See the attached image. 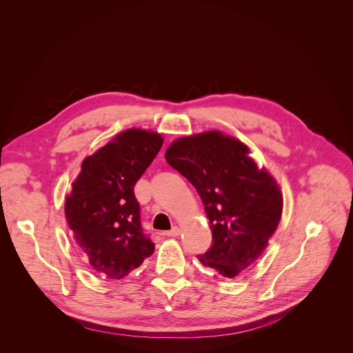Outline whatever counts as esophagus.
<instances>
[{
    "label": "esophagus",
    "mask_w": 353,
    "mask_h": 353,
    "mask_svg": "<svg viewBox=\"0 0 353 353\" xmlns=\"http://www.w3.org/2000/svg\"><path fill=\"white\" fill-rule=\"evenodd\" d=\"M165 237H177L179 234H180V228L179 227H173L172 230H169V231H163L162 232Z\"/></svg>",
    "instance_id": "esophagus-1"
}]
</instances>
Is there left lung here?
Returning <instances> with one entry per match:
<instances>
[{"label": "left lung", "instance_id": "left-lung-1", "mask_svg": "<svg viewBox=\"0 0 353 353\" xmlns=\"http://www.w3.org/2000/svg\"><path fill=\"white\" fill-rule=\"evenodd\" d=\"M248 154L245 144L220 132L179 139L165 154L195 187L209 219L212 245L198 259L227 279L262 256L283 212L279 185Z\"/></svg>", "mask_w": 353, "mask_h": 353}]
</instances>
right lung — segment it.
Wrapping results in <instances>:
<instances>
[{"label": "right lung", "mask_w": 353, "mask_h": 353, "mask_svg": "<svg viewBox=\"0 0 353 353\" xmlns=\"http://www.w3.org/2000/svg\"><path fill=\"white\" fill-rule=\"evenodd\" d=\"M162 144L158 133L129 129L87 157L72 184L66 221L91 269L102 277L123 279L154 254L134 185Z\"/></svg>", "instance_id": "obj_1"}]
</instances>
